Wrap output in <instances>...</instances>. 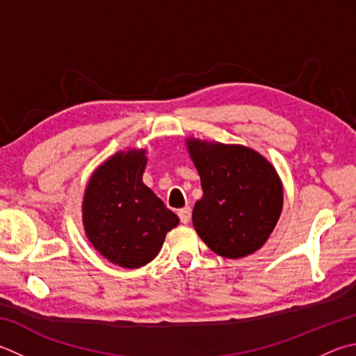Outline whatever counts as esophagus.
<instances>
[{
	"mask_svg": "<svg viewBox=\"0 0 356 356\" xmlns=\"http://www.w3.org/2000/svg\"><path fill=\"white\" fill-rule=\"evenodd\" d=\"M177 215L180 218V222L188 224L190 222V218H191V209H190V207H184V209L179 210Z\"/></svg>",
	"mask_w": 356,
	"mask_h": 356,
	"instance_id": "34e87169",
	"label": "esophagus"
}]
</instances>
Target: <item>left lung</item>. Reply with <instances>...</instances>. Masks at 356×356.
<instances>
[{
	"label": "left lung",
	"mask_w": 356,
	"mask_h": 356,
	"mask_svg": "<svg viewBox=\"0 0 356 356\" xmlns=\"http://www.w3.org/2000/svg\"><path fill=\"white\" fill-rule=\"evenodd\" d=\"M188 151L204 190L193 209L200 240L224 258L254 254L282 213L283 188L274 166L245 146L190 140Z\"/></svg>",
	"instance_id": "left-lung-1"
}]
</instances>
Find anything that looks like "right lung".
<instances>
[{
  "instance_id": "add662e5",
  "label": "right lung",
  "mask_w": 356,
  "mask_h": 356,
  "mask_svg": "<svg viewBox=\"0 0 356 356\" xmlns=\"http://www.w3.org/2000/svg\"><path fill=\"white\" fill-rule=\"evenodd\" d=\"M145 151L120 152L90 179L82 205L86 234L95 249L121 268H141L157 257L176 213L141 180Z\"/></svg>"
}]
</instances>
